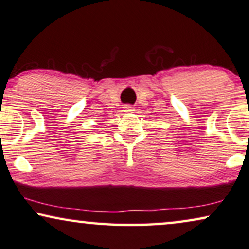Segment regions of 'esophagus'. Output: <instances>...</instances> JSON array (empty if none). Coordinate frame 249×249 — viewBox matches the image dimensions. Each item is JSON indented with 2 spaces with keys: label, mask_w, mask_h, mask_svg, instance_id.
I'll use <instances>...</instances> for the list:
<instances>
[{
  "label": "esophagus",
  "mask_w": 249,
  "mask_h": 249,
  "mask_svg": "<svg viewBox=\"0 0 249 249\" xmlns=\"http://www.w3.org/2000/svg\"><path fill=\"white\" fill-rule=\"evenodd\" d=\"M124 112H132V111H134V107H131V105L127 104V105H124Z\"/></svg>",
  "instance_id": "obj_1"
}]
</instances>
